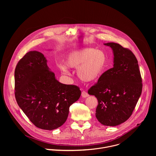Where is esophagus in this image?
<instances>
[{"mask_svg": "<svg viewBox=\"0 0 156 156\" xmlns=\"http://www.w3.org/2000/svg\"><path fill=\"white\" fill-rule=\"evenodd\" d=\"M81 96H82L83 98H87V97L89 96V94H88L86 91H83V92L81 93Z\"/></svg>", "mask_w": 156, "mask_h": 156, "instance_id": "1", "label": "esophagus"}]
</instances>
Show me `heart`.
<instances>
[{"mask_svg":"<svg viewBox=\"0 0 156 156\" xmlns=\"http://www.w3.org/2000/svg\"><path fill=\"white\" fill-rule=\"evenodd\" d=\"M107 63L104 51L94 48H84L70 52L66 57L65 64L59 63L58 68L65 75L69 68L77 69L78 78L87 83L98 80L104 73Z\"/></svg>","mask_w":156,"mask_h":156,"instance_id":"heart-1","label":"heart"}]
</instances>
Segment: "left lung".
<instances>
[{
	"label": "left lung",
	"instance_id": "obj_1",
	"mask_svg": "<svg viewBox=\"0 0 156 156\" xmlns=\"http://www.w3.org/2000/svg\"><path fill=\"white\" fill-rule=\"evenodd\" d=\"M114 54V66L105 72L88 90L98 101L96 117L103 125L114 126L131 115L142 92V79L138 60L119 44H104Z\"/></svg>",
	"mask_w": 156,
	"mask_h": 156
}]
</instances>
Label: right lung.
<instances>
[{"label": "right lung", "mask_w": 156, "mask_h": 156, "mask_svg": "<svg viewBox=\"0 0 156 156\" xmlns=\"http://www.w3.org/2000/svg\"><path fill=\"white\" fill-rule=\"evenodd\" d=\"M44 55L30 51L15 70V96L18 105L37 128L52 130L67 119L70 106L81 96L75 85L60 83Z\"/></svg>", "instance_id": "right-lung-1"}]
</instances>
